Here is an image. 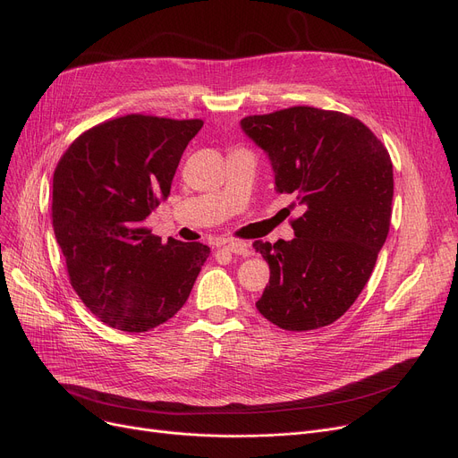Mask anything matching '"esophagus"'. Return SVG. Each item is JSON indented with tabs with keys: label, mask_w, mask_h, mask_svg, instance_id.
Wrapping results in <instances>:
<instances>
[{
	"label": "esophagus",
	"mask_w": 458,
	"mask_h": 458,
	"mask_svg": "<svg viewBox=\"0 0 458 458\" xmlns=\"http://www.w3.org/2000/svg\"><path fill=\"white\" fill-rule=\"evenodd\" d=\"M225 249L233 252V254H237V256H250V249L243 242H233V239H232V242L225 243Z\"/></svg>",
	"instance_id": "obj_1"
}]
</instances>
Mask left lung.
<instances>
[{
	"label": "left lung",
	"mask_w": 458,
	"mask_h": 458,
	"mask_svg": "<svg viewBox=\"0 0 458 458\" xmlns=\"http://www.w3.org/2000/svg\"><path fill=\"white\" fill-rule=\"evenodd\" d=\"M242 130L302 209L292 242H254L271 269L256 308L284 330L327 327L362 293L388 237L390 154L358 118L308 106L245 116Z\"/></svg>",
	"instance_id": "obj_1"
}]
</instances>
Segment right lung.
Here are the masks:
<instances>
[{"mask_svg": "<svg viewBox=\"0 0 458 458\" xmlns=\"http://www.w3.org/2000/svg\"><path fill=\"white\" fill-rule=\"evenodd\" d=\"M202 120L126 114L81 133L54 173L52 219L70 284L106 325L152 330L178 314L209 247L150 233Z\"/></svg>", "mask_w": 458, "mask_h": 458, "instance_id": "obj_1", "label": "right lung"}]
</instances>
